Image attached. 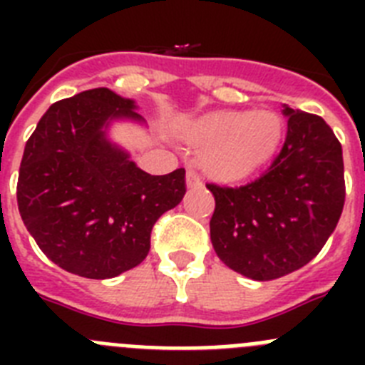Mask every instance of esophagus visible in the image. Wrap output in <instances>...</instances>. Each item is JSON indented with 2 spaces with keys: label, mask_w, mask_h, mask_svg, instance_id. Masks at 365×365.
I'll use <instances>...</instances> for the list:
<instances>
[{
  "label": "esophagus",
  "mask_w": 365,
  "mask_h": 365,
  "mask_svg": "<svg viewBox=\"0 0 365 365\" xmlns=\"http://www.w3.org/2000/svg\"><path fill=\"white\" fill-rule=\"evenodd\" d=\"M186 185L190 186V188H193V186H201V179H199V175L193 170H190L188 173H186Z\"/></svg>",
  "instance_id": "obj_1"
}]
</instances>
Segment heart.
<instances>
[{
	"mask_svg": "<svg viewBox=\"0 0 365 365\" xmlns=\"http://www.w3.org/2000/svg\"><path fill=\"white\" fill-rule=\"evenodd\" d=\"M283 135L282 118L274 111H219L201 118L190 138L205 153L206 172L225 180H240L272 157Z\"/></svg>",
	"mask_w": 365,
	"mask_h": 365,
	"instance_id": "obj_1",
	"label": "heart"
}]
</instances>
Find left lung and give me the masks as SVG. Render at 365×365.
<instances>
[{
	"instance_id": "8db88e82",
	"label": "left lung",
	"mask_w": 365,
	"mask_h": 365,
	"mask_svg": "<svg viewBox=\"0 0 365 365\" xmlns=\"http://www.w3.org/2000/svg\"><path fill=\"white\" fill-rule=\"evenodd\" d=\"M283 115L285 143L257 179L234 188L206 185L215 199V254L257 282L307 265L334 232L346 201L341 144L327 122L289 106Z\"/></svg>"
}]
</instances>
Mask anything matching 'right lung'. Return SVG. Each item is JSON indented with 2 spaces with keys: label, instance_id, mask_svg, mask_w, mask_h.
<instances>
[{
  "label": "right lung",
  "instance_id": "obj_1",
  "mask_svg": "<svg viewBox=\"0 0 365 365\" xmlns=\"http://www.w3.org/2000/svg\"><path fill=\"white\" fill-rule=\"evenodd\" d=\"M108 87L58 100L25 144L18 208L53 263L82 278H115L143 263L151 230L185 197V168L143 172L106 138L113 118L143 120Z\"/></svg>",
  "mask_w": 365,
  "mask_h": 365
}]
</instances>
